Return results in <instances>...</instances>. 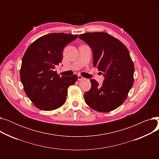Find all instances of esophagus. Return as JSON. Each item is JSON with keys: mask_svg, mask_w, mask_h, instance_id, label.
<instances>
[{"mask_svg": "<svg viewBox=\"0 0 159 159\" xmlns=\"http://www.w3.org/2000/svg\"><path fill=\"white\" fill-rule=\"evenodd\" d=\"M83 79H84V78L83 77H82L81 75H78V80H83Z\"/></svg>", "mask_w": 159, "mask_h": 159, "instance_id": "esophagus-1", "label": "esophagus"}]
</instances>
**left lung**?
<instances>
[{
  "label": "left lung",
  "mask_w": 159,
  "mask_h": 159,
  "mask_svg": "<svg viewBox=\"0 0 159 159\" xmlns=\"http://www.w3.org/2000/svg\"><path fill=\"white\" fill-rule=\"evenodd\" d=\"M91 48L93 66L104 73L102 85L91 79V89L84 93L86 103L98 112H110L126 99L134 82L135 67L127 48L104 32L86 33L79 36Z\"/></svg>",
  "instance_id": "1"
}]
</instances>
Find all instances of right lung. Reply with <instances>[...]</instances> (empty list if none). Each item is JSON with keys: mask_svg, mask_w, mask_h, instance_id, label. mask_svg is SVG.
Masks as SVG:
<instances>
[{"mask_svg": "<svg viewBox=\"0 0 159 159\" xmlns=\"http://www.w3.org/2000/svg\"><path fill=\"white\" fill-rule=\"evenodd\" d=\"M78 35L53 33L32 43L25 52L20 77L25 93L39 110L52 111L61 107L66 101L69 86L78 76L60 77L53 71L62 61L65 46Z\"/></svg>", "mask_w": 159, "mask_h": 159, "instance_id": "right-lung-1", "label": "right lung"}]
</instances>
